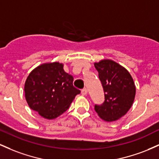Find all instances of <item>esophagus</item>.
I'll return each mask as SVG.
<instances>
[{"instance_id": "1", "label": "esophagus", "mask_w": 159, "mask_h": 159, "mask_svg": "<svg viewBox=\"0 0 159 159\" xmlns=\"http://www.w3.org/2000/svg\"><path fill=\"white\" fill-rule=\"evenodd\" d=\"M87 94V90L86 88H84L83 90H81V95L82 96H86Z\"/></svg>"}]
</instances>
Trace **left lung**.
Here are the masks:
<instances>
[{"label": "left lung", "mask_w": 159, "mask_h": 159, "mask_svg": "<svg viewBox=\"0 0 159 159\" xmlns=\"http://www.w3.org/2000/svg\"><path fill=\"white\" fill-rule=\"evenodd\" d=\"M94 66L105 93V102L95 105V111L105 121H116L134 102L136 87L133 78L126 69L112 60H102Z\"/></svg>", "instance_id": "left-lung-1"}]
</instances>
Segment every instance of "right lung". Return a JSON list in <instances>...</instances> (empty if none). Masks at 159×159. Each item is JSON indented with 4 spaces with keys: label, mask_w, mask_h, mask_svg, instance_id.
Listing matches in <instances>:
<instances>
[{
    "label": "right lung",
    "mask_w": 159,
    "mask_h": 159,
    "mask_svg": "<svg viewBox=\"0 0 159 159\" xmlns=\"http://www.w3.org/2000/svg\"><path fill=\"white\" fill-rule=\"evenodd\" d=\"M73 80L59 62L38 66L29 74L25 84V96L29 107L47 120L61 116L81 92L73 86Z\"/></svg>",
    "instance_id": "right-lung-1"
}]
</instances>
